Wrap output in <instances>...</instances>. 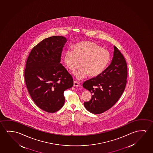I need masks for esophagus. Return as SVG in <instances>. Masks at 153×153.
Segmentation results:
<instances>
[{
	"instance_id": "1",
	"label": "esophagus",
	"mask_w": 153,
	"mask_h": 153,
	"mask_svg": "<svg viewBox=\"0 0 153 153\" xmlns=\"http://www.w3.org/2000/svg\"><path fill=\"white\" fill-rule=\"evenodd\" d=\"M74 86H77V87H79L80 86V85L79 84V83L77 82V81H74Z\"/></svg>"
}]
</instances>
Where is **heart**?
I'll return each instance as SVG.
<instances>
[{
  "label": "heart",
  "mask_w": 153,
  "mask_h": 153,
  "mask_svg": "<svg viewBox=\"0 0 153 153\" xmlns=\"http://www.w3.org/2000/svg\"><path fill=\"white\" fill-rule=\"evenodd\" d=\"M73 50L65 52L64 62L71 71L79 68L82 62V67L74 73V75L78 79L87 74L91 77L100 75L110 61V52L92 41L76 43L73 45Z\"/></svg>",
  "instance_id": "b5f03b06"
}]
</instances>
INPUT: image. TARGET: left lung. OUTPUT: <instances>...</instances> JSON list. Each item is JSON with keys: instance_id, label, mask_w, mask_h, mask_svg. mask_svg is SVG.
Segmentation results:
<instances>
[{"instance_id": "1", "label": "left lung", "mask_w": 153, "mask_h": 153, "mask_svg": "<svg viewBox=\"0 0 153 153\" xmlns=\"http://www.w3.org/2000/svg\"><path fill=\"white\" fill-rule=\"evenodd\" d=\"M127 65L125 58L115 46L112 61L100 75L85 81L82 86L92 94L85 108L91 113L100 114L112 107L125 91Z\"/></svg>"}]
</instances>
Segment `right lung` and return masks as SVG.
Instances as JSON below:
<instances>
[{
  "label": "right lung",
  "mask_w": 153,
  "mask_h": 153,
  "mask_svg": "<svg viewBox=\"0 0 153 153\" xmlns=\"http://www.w3.org/2000/svg\"><path fill=\"white\" fill-rule=\"evenodd\" d=\"M66 42L62 36L45 39L33 48L26 60L24 78L28 93L36 105L49 113L63 106L64 92L74 84L72 76L60 63Z\"/></svg>",
  "instance_id": "1"
}]
</instances>
